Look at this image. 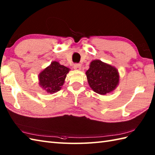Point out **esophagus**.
Instances as JSON below:
<instances>
[{
    "instance_id": "esophagus-1",
    "label": "esophagus",
    "mask_w": 155,
    "mask_h": 155,
    "mask_svg": "<svg viewBox=\"0 0 155 155\" xmlns=\"http://www.w3.org/2000/svg\"><path fill=\"white\" fill-rule=\"evenodd\" d=\"M81 65L80 64H74V69L75 70H81Z\"/></svg>"
}]
</instances>
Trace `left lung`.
Wrapping results in <instances>:
<instances>
[{
	"label": "left lung",
	"instance_id": "1",
	"mask_svg": "<svg viewBox=\"0 0 155 155\" xmlns=\"http://www.w3.org/2000/svg\"><path fill=\"white\" fill-rule=\"evenodd\" d=\"M86 75L91 88L95 93L102 95L113 91L119 83L117 69L100 60L91 62Z\"/></svg>",
	"mask_w": 155,
	"mask_h": 155
}]
</instances>
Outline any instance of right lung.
<instances>
[{"label": "right lung", "instance_id": "right-lung-1", "mask_svg": "<svg viewBox=\"0 0 155 155\" xmlns=\"http://www.w3.org/2000/svg\"><path fill=\"white\" fill-rule=\"evenodd\" d=\"M69 71L70 69L59 62L52 61L38 74L39 85L48 93H57L61 89Z\"/></svg>", "mask_w": 155, "mask_h": 155}]
</instances>
